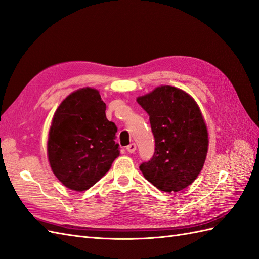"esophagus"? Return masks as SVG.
<instances>
[{
	"label": "esophagus",
	"instance_id": "34e87169",
	"mask_svg": "<svg viewBox=\"0 0 259 259\" xmlns=\"http://www.w3.org/2000/svg\"><path fill=\"white\" fill-rule=\"evenodd\" d=\"M125 149H127L129 153H134V152L137 150V145H136V143H130Z\"/></svg>",
	"mask_w": 259,
	"mask_h": 259
}]
</instances>
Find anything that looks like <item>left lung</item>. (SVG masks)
I'll list each match as a JSON object with an SVG mask.
<instances>
[{
	"label": "left lung",
	"instance_id": "1",
	"mask_svg": "<svg viewBox=\"0 0 259 259\" xmlns=\"http://www.w3.org/2000/svg\"><path fill=\"white\" fill-rule=\"evenodd\" d=\"M150 116L155 152L140 165L145 180L166 193H177L193 184L208 152V131L200 108L186 92L158 86L137 98Z\"/></svg>",
	"mask_w": 259,
	"mask_h": 259
}]
</instances>
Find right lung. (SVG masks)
Returning <instances> with one entry per match:
<instances>
[{
  "label": "right lung",
  "instance_id": "right-lung-1",
  "mask_svg": "<svg viewBox=\"0 0 259 259\" xmlns=\"http://www.w3.org/2000/svg\"><path fill=\"white\" fill-rule=\"evenodd\" d=\"M106 104L95 89H79L57 108L48 136V160L65 187L84 191L109 170L119 156L117 127L106 118Z\"/></svg>",
  "mask_w": 259,
  "mask_h": 259
}]
</instances>
